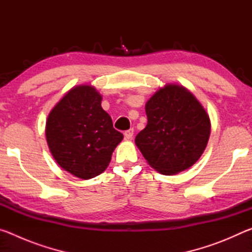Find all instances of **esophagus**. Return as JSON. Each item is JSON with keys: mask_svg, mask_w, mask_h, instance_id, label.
<instances>
[{"mask_svg": "<svg viewBox=\"0 0 252 252\" xmlns=\"http://www.w3.org/2000/svg\"><path fill=\"white\" fill-rule=\"evenodd\" d=\"M133 133H134V130L133 129L127 130V131L125 132V138L127 139V140H130V139L133 138Z\"/></svg>", "mask_w": 252, "mask_h": 252, "instance_id": "1", "label": "esophagus"}]
</instances>
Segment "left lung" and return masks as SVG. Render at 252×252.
<instances>
[{"instance_id": "8db88e82", "label": "left lung", "mask_w": 252, "mask_h": 252, "mask_svg": "<svg viewBox=\"0 0 252 252\" xmlns=\"http://www.w3.org/2000/svg\"><path fill=\"white\" fill-rule=\"evenodd\" d=\"M148 125L135 144L153 169L172 176L189 169L207 147L211 125L201 103L188 89L165 84L146 103Z\"/></svg>"}]
</instances>
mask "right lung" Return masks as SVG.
I'll return each mask as SVG.
<instances>
[{
  "label": "right lung",
  "mask_w": 252,
  "mask_h": 252,
  "mask_svg": "<svg viewBox=\"0 0 252 252\" xmlns=\"http://www.w3.org/2000/svg\"><path fill=\"white\" fill-rule=\"evenodd\" d=\"M101 101L94 87L78 85L55 104L46 120V141L57 163L83 180L108 168L112 152L123 139Z\"/></svg>",
  "instance_id": "right-lung-1"
}]
</instances>
